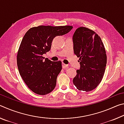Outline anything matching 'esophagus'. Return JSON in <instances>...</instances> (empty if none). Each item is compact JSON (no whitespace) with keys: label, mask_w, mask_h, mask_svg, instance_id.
I'll return each instance as SVG.
<instances>
[{"label":"esophagus","mask_w":124,"mask_h":124,"mask_svg":"<svg viewBox=\"0 0 124 124\" xmlns=\"http://www.w3.org/2000/svg\"><path fill=\"white\" fill-rule=\"evenodd\" d=\"M68 65L67 64H64V63H62V68H67V67H68Z\"/></svg>","instance_id":"1"}]
</instances>
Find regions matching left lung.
Wrapping results in <instances>:
<instances>
[{
    "label": "left lung",
    "mask_w": 124,
    "mask_h": 124,
    "mask_svg": "<svg viewBox=\"0 0 124 124\" xmlns=\"http://www.w3.org/2000/svg\"><path fill=\"white\" fill-rule=\"evenodd\" d=\"M74 52L79 57L80 68L73 79L80 91H90L99 85L103 77L107 55L100 36L91 29L77 28L73 36Z\"/></svg>",
    "instance_id": "obj_1"
}]
</instances>
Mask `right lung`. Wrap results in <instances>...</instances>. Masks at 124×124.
Returning a JSON list of instances; mask_svg holds the SVG:
<instances>
[{
    "label": "right lung",
    "mask_w": 124,
    "mask_h": 124,
    "mask_svg": "<svg viewBox=\"0 0 124 124\" xmlns=\"http://www.w3.org/2000/svg\"><path fill=\"white\" fill-rule=\"evenodd\" d=\"M71 26H39L27 31L21 43L17 55L20 74L29 89L40 95L53 90L58 75L62 70L61 61H51L43 57L50 51L56 36L67 34Z\"/></svg>",
    "instance_id": "1"
}]
</instances>
